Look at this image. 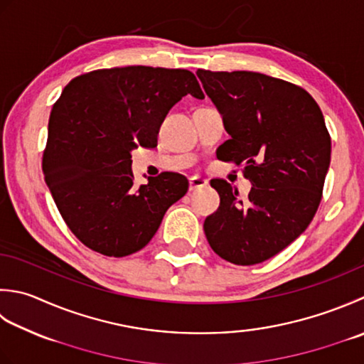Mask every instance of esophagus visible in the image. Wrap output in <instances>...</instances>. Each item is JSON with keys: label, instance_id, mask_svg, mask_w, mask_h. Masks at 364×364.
Segmentation results:
<instances>
[{"label": "esophagus", "instance_id": "esophagus-1", "mask_svg": "<svg viewBox=\"0 0 364 364\" xmlns=\"http://www.w3.org/2000/svg\"><path fill=\"white\" fill-rule=\"evenodd\" d=\"M206 184H208V181H206L205 178H200V176H191L189 178V191H197L200 188H205Z\"/></svg>", "mask_w": 364, "mask_h": 364}]
</instances>
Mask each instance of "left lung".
Wrapping results in <instances>:
<instances>
[{
    "instance_id": "1",
    "label": "left lung",
    "mask_w": 364,
    "mask_h": 364,
    "mask_svg": "<svg viewBox=\"0 0 364 364\" xmlns=\"http://www.w3.org/2000/svg\"><path fill=\"white\" fill-rule=\"evenodd\" d=\"M230 135L218 159L243 164L246 200L225 180H211L220 203L205 219L206 240L235 265L268 260L308 229L322 200L331 139L308 91L260 73L197 70Z\"/></svg>"
}]
</instances>
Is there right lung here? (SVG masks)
I'll use <instances>...</instances> for the list:
<instances>
[{
    "instance_id": "right-lung-1",
    "label": "right lung",
    "mask_w": 364,
    "mask_h": 364,
    "mask_svg": "<svg viewBox=\"0 0 364 364\" xmlns=\"http://www.w3.org/2000/svg\"><path fill=\"white\" fill-rule=\"evenodd\" d=\"M192 95L203 99L186 69L127 66L75 77L48 119L42 158L60 215L82 243L109 257L145 247L166 211L186 194V176L162 172L134 188L131 151L154 148L168 110Z\"/></svg>"
}]
</instances>
